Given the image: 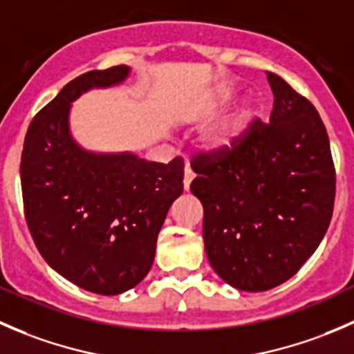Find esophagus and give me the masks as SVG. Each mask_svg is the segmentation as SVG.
I'll list each match as a JSON object with an SVG mask.
<instances>
[{
    "mask_svg": "<svg viewBox=\"0 0 354 354\" xmlns=\"http://www.w3.org/2000/svg\"><path fill=\"white\" fill-rule=\"evenodd\" d=\"M194 178H195V173L194 171L190 169V166H187L185 167V178H183V187H185V190H190V183L192 181H194Z\"/></svg>",
    "mask_w": 354,
    "mask_h": 354,
    "instance_id": "obj_1",
    "label": "esophagus"
}]
</instances>
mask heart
Returning <instances> with one entry per match:
<instances>
[{
  "mask_svg": "<svg viewBox=\"0 0 354 354\" xmlns=\"http://www.w3.org/2000/svg\"><path fill=\"white\" fill-rule=\"evenodd\" d=\"M233 99H234L233 91H224L223 95L219 97V104L221 106L227 104V102H231ZM253 114H255V106H253L252 102L245 104L240 113L231 120V123L227 124V127H224L219 133L214 135V138L210 140V147L223 151V149H230L231 145H234V142L241 137V133H243L248 121L253 118Z\"/></svg>",
  "mask_w": 354,
  "mask_h": 354,
  "instance_id": "b5f03b06",
  "label": "heart"
}]
</instances>
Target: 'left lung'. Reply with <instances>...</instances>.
I'll use <instances>...</instances> for the list:
<instances>
[{
    "label": "left lung",
    "mask_w": 354,
    "mask_h": 354,
    "mask_svg": "<svg viewBox=\"0 0 354 354\" xmlns=\"http://www.w3.org/2000/svg\"><path fill=\"white\" fill-rule=\"evenodd\" d=\"M267 80L269 123L255 118L230 149L192 159L207 259L241 291H267L295 276L334 210L335 169L322 118L279 75L267 71Z\"/></svg>",
    "instance_id": "8db88e82"
}]
</instances>
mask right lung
<instances>
[{
  "label": "right lung",
  "mask_w": 354,
  "mask_h": 354,
  "mask_svg": "<svg viewBox=\"0 0 354 354\" xmlns=\"http://www.w3.org/2000/svg\"><path fill=\"white\" fill-rule=\"evenodd\" d=\"M130 68L92 70L68 82L25 135L20 181L28 231L46 262L78 288L120 295L151 270L157 234L183 194L181 157L92 154L70 135V102L124 80Z\"/></svg>",
  "instance_id": "1"
}]
</instances>
